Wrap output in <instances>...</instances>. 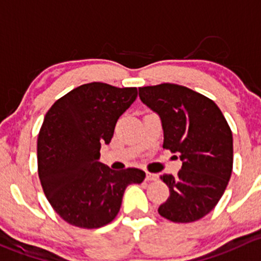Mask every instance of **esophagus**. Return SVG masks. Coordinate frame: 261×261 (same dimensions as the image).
<instances>
[{
  "mask_svg": "<svg viewBox=\"0 0 261 261\" xmlns=\"http://www.w3.org/2000/svg\"><path fill=\"white\" fill-rule=\"evenodd\" d=\"M146 179H147V181H154V179H157V174L149 173V172H147V173H146Z\"/></svg>",
  "mask_w": 261,
  "mask_h": 261,
  "instance_id": "esophagus-1",
  "label": "esophagus"
}]
</instances>
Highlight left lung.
<instances>
[{"instance_id":"1","label":"left lung","mask_w":261,"mask_h":261,"mask_svg":"<svg viewBox=\"0 0 261 261\" xmlns=\"http://www.w3.org/2000/svg\"><path fill=\"white\" fill-rule=\"evenodd\" d=\"M139 98L160 117L163 148L179 154L182 161L176 177H161L170 187V197L158 212L173 222L200 220L217 205L231 177L229 124L215 101L181 85L139 88Z\"/></svg>"}]
</instances>
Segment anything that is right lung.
Returning <instances> with one entry per match:
<instances>
[{"label": "right lung", "instance_id": "obj_1", "mask_svg": "<svg viewBox=\"0 0 261 261\" xmlns=\"http://www.w3.org/2000/svg\"><path fill=\"white\" fill-rule=\"evenodd\" d=\"M137 88L90 83L69 91L45 115L37 138L39 177L56 214L74 226L96 229L114 220L124 191L143 182L138 168L101 163L117 120L137 99Z\"/></svg>", "mask_w": 261, "mask_h": 261}]
</instances>
